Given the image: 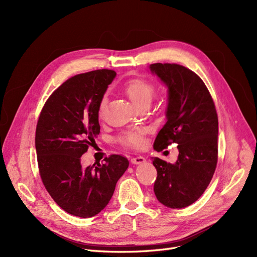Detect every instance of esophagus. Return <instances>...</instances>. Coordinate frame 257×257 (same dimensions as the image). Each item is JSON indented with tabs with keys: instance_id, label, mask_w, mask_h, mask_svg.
<instances>
[{
	"instance_id": "obj_1",
	"label": "esophagus",
	"mask_w": 257,
	"mask_h": 257,
	"mask_svg": "<svg viewBox=\"0 0 257 257\" xmlns=\"http://www.w3.org/2000/svg\"><path fill=\"white\" fill-rule=\"evenodd\" d=\"M132 164H135V165H138V164H143V163L146 162V159L144 157H136V158H133L131 160Z\"/></svg>"
}]
</instances>
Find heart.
<instances>
[{"mask_svg": "<svg viewBox=\"0 0 257 257\" xmlns=\"http://www.w3.org/2000/svg\"><path fill=\"white\" fill-rule=\"evenodd\" d=\"M124 92H125V94L128 96L132 102H133V104H135L138 107L143 104H150L154 96L155 89L154 85L150 81L142 78H136L132 79L125 84ZM105 107L106 98L104 97L100 100L98 106L99 115H102L104 113ZM144 130H132L123 134V136L121 137V142L127 146H132L135 148L142 147L144 145Z\"/></svg>", "mask_w": 257, "mask_h": 257, "instance_id": "b5f03b06", "label": "heart"}]
</instances>
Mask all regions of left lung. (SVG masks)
<instances>
[{
  "label": "left lung",
  "mask_w": 257,
  "mask_h": 257,
  "mask_svg": "<svg viewBox=\"0 0 257 257\" xmlns=\"http://www.w3.org/2000/svg\"><path fill=\"white\" fill-rule=\"evenodd\" d=\"M150 72L167 87L166 123L155 138L154 150L178 144V160L170 164L153 159L158 178L154 194L172 209L192 205L203 195L217 163L219 122L204 81L182 65L154 63Z\"/></svg>",
  "instance_id": "left-lung-1"
}]
</instances>
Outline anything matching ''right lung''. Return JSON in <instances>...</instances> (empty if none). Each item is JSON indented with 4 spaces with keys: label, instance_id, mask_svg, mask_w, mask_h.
I'll list each match as a JSON object with an SVG mask.
<instances>
[{
    "label": "right lung",
    "instance_id": "obj_1",
    "mask_svg": "<svg viewBox=\"0 0 257 257\" xmlns=\"http://www.w3.org/2000/svg\"><path fill=\"white\" fill-rule=\"evenodd\" d=\"M110 69L76 75L47 99L35 134L41 178L53 200L67 213L91 217L108 205L128 167L122 155L103 164L81 165V155L99 134L98 106L115 77Z\"/></svg>",
    "mask_w": 257,
    "mask_h": 257
}]
</instances>
